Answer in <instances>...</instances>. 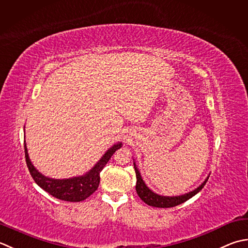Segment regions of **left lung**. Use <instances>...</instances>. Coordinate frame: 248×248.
Instances as JSON below:
<instances>
[{"label": "left lung", "instance_id": "1", "mask_svg": "<svg viewBox=\"0 0 248 248\" xmlns=\"http://www.w3.org/2000/svg\"><path fill=\"white\" fill-rule=\"evenodd\" d=\"M134 170H135V174H137V186H135V190H137L139 197L142 199V200L146 203V204L150 206H155V207H173L182 204V203L186 202L189 199L192 198L195 195L201 190V189L205 186V184L207 182V179H205V182L202 184L200 187H198L195 190L186 193L184 196H179V197H162V196H158L157 193L153 192L150 189L145 185V183L143 182L142 177L140 175L139 170L135 168L134 164Z\"/></svg>", "mask_w": 248, "mask_h": 248}]
</instances>
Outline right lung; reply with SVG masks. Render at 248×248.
I'll return each instance as SVG.
<instances>
[{
    "label": "right lung",
    "mask_w": 248,
    "mask_h": 248,
    "mask_svg": "<svg viewBox=\"0 0 248 248\" xmlns=\"http://www.w3.org/2000/svg\"><path fill=\"white\" fill-rule=\"evenodd\" d=\"M121 147V143L114 145L109 148L100 161L92 168L90 171L84 176L74 177L69 179H53L49 177H45L33 167L30 159L28 156V150L26 146V140H24V156H26V162L31 176L33 177L38 186L44 190L47 191L49 195L60 200L69 201V202H79L90 197L100 184V173L103 168L108 162L110 157L113 156L116 150Z\"/></svg>",
    "instance_id": "right-lung-1"
}]
</instances>
